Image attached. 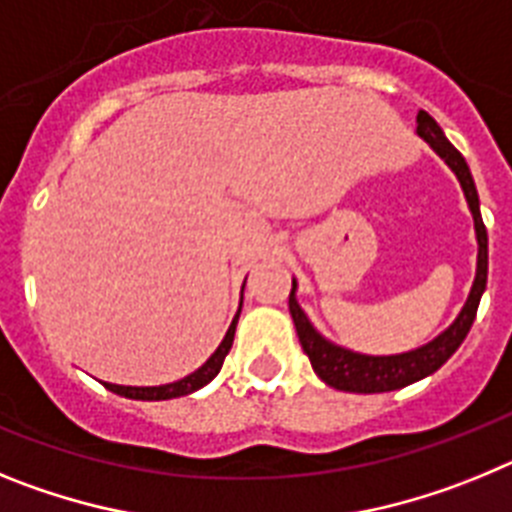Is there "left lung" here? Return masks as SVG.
I'll return each instance as SVG.
<instances>
[{"label":"left lung","mask_w":512,"mask_h":512,"mask_svg":"<svg viewBox=\"0 0 512 512\" xmlns=\"http://www.w3.org/2000/svg\"><path fill=\"white\" fill-rule=\"evenodd\" d=\"M418 135L438 153V156L451 166V171L459 179L461 189H464V197L469 202V210L474 217V230H477V277H474L472 292H469L467 305L461 307L459 318L443 330L441 336L433 338L431 343L408 351V354L397 356H364L354 354L348 348L333 346L330 341H325L318 330L312 328L310 320L305 318V312L300 310L295 300V282H292V292H289V312H292V320H295L297 336H300L302 351L310 359L312 369L323 379L325 384L336 387L343 392H359V395H374V392H392L400 390V387H408V384L418 382V379L428 377L436 369H441L446 361L451 359L456 348L461 346V341L467 338L469 328L474 323V315H477L479 300H482V292L487 287V228L482 223V212H479V197L477 187H474V179L469 174V166L464 161L459 151L449 143V138L443 135V130L438 128V122L433 120L425 110L418 112Z\"/></svg>","instance_id":"obj_1"}]
</instances>
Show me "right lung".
Instances as JSON below:
<instances>
[{"mask_svg":"<svg viewBox=\"0 0 512 512\" xmlns=\"http://www.w3.org/2000/svg\"><path fill=\"white\" fill-rule=\"evenodd\" d=\"M238 315H241V310H238ZM238 315H235L233 323H230L228 333H225L223 343L217 346L215 354H212L210 359H207L205 364L197 369V372L189 374V377L179 379V382L161 384V387H122V384H107V382H104V387L120 397H130V400H171V397H182V395H189V392H194V390H200V387H205L207 382H212V379L217 377V372L223 369L225 356H228L230 346H233Z\"/></svg>","mask_w":512,"mask_h":512,"instance_id":"1","label":"right lung"}]
</instances>
